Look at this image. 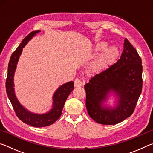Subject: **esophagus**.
<instances>
[{"label":"esophagus","instance_id":"34e87169","mask_svg":"<svg viewBox=\"0 0 153 153\" xmlns=\"http://www.w3.org/2000/svg\"><path fill=\"white\" fill-rule=\"evenodd\" d=\"M83 84H84V82H83L82 79H78V78H77V79H75V81H74V86H75V87L78 88V87L82 86V85H83Z\"/></svg>","mask_w":153,"mask_h":153}]
</instances>
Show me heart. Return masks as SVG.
Listing matches in <instances>:
<instances>
[{"instance_id": "1", "label": "heart", "mask_w": 153, "mask_h": 153, "mask_svg": "<svg viewBox=\"0 0 153 153\" xmlns=\"http://www.w3.org/2000/svg\"><path fill=\"white\" fill-rule=\"evenodd\" d=\"M107 44L106 42H101L98 46V48L99 50H102L106 48ZM119 54V51L117 48L115 46H111L105 49L102 53L100 55V58L98 60V63L99 65H104L108 63V62L112 61L116 57H117Z\"/></svg>"}]
</instances>
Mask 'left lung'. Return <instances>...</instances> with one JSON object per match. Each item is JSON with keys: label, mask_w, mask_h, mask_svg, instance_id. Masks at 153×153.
<instances>
[{"label": "left lung", "mask_w": 153, "mask_h": 153, "mask_svg": "<svg viewBox=\"0 0 153 153\" xmlns=\"http://www.w3.org/2000/svg\"><path fill=\"white\" fill-rule=\"evenodd\" d=\"M84 89L88 113L97 123L115 125L131 115L142 92V65L138 52L127 38L117 63L91 77ZM111 90L119 97L118 106L113 110L102 106Z\"/></svg>", "instance_id": "1"}]
</instances>
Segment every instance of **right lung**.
<instances>
[{
    "mask_svg": "<svg viewBox=\"0 0 153 153\" xmlns=\"http://www.w3.org/2000/svg\"><path fill=\"white\" fill-rule=\"evenodd\" d=\"M40 31H33L29 33L22 43L18 46L16 50L13 53L10 59L8 65V73L6 79V91L10 102L13 106L15 113L17 117L23 122L37 128L45 127L52 125L60 117L65 102L69 94L74 90V84L73 82H69L62 85L59 89L56 90L53 97V108L48 113L43 115L39 114H33L22 107L18 101L15 95L13 88V76L16 69L18 59L23 50V48L26 45L31 38L36 33L40 32Z\"/></svg>",
    "mask_w": 153,
    "mask_h": 153,
    "instance_id": "1",
    "label": "right lung"
}]
</instances>
